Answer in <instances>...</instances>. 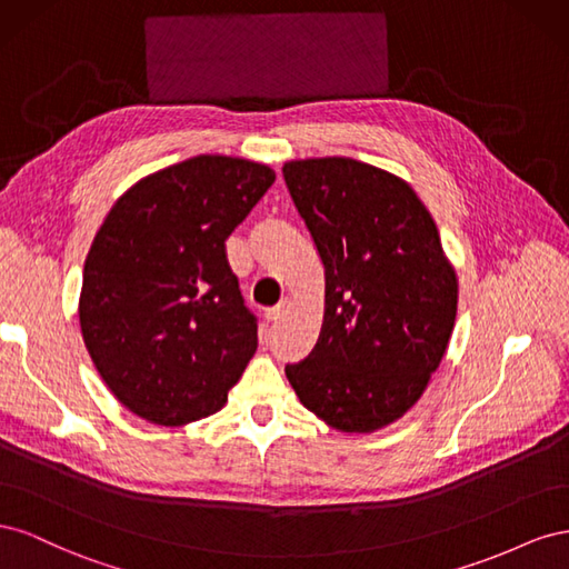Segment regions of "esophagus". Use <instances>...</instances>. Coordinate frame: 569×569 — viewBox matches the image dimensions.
Masks as SVG:
<instances>
[{"label":"esophagus","mask_w":569,"mask_h":569,"mask_svg":"<svg viewBox=\"0 0 569 569\" xmlns=\"http://www.w3.org/2000/svg\"><path fill=\"white\" fill-rule=\"evenodd\" d=\"M282 311H284V303H278V306H272V308H268V311H266V320H268V322H274V320H280Z\"/></svg>","instance_id":"34e87169"}]
</instances>
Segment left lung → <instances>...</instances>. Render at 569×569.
Wrapping results in <instances>:
<instances>
[{"label": "left lung", "mask_w": 569, "mask_h": 569, "mask_svg": "<svg viewBox=\"0 0 569 569\" xmlns=\"http://www.w3.org/2000/svg\"><path fill=\"white\" fill-rule=\"evenodd\" d=\"M325 268L313 351L284 368L299 401L341 432H372L416 403L456 322L458 282L410 184L353 159L282 168Z\"/></svg>", "instance_id": "8db88e82"}]
</instances>
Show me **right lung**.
<instances>
[{
    "label": "right lung",
    "mask_w": 569,
    "mask_h": 569,
    "mask_svg": "<svg viewBox=\"0 0 569 569\" xmlns=\"http://www.w3.org/2000/svg\"><path fill=\"white\" fill-rule=\"evenodd\" d=\"M272 182L268 166L206 153L132 184L99 228L80 330L134 416L180 427L226 406L258 347L226 239Z\"/></svg>",
    "instance_id": "1"
}]
</instances>
